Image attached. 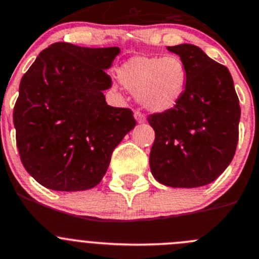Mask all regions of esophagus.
<instances>
[{
  "label": "esophagus",
  "instance_id": "esophagus-1",
  "mask_svg": "<svg viewBox=\"0 0 259 259\" xmlns=\"http://www.w3.org/2000/svg\"><path fill=\"white\" fill-rule=\"evenodd\" d=\"M134 115H135V118H137V121L139 122V124H143V122H146V115H144L143 112H142V111H139V110H137L134 112Z\"/></svg>",
  "mask_w": 259,
  "mask_h": 259
}]
</instances>
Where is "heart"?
I'll use <instances>...</instances> for the list:
<instances>
[{"instance_id": "obj_1", "label": "heart", "mask_w": 259, "mask_h": 259, "mask_svg": "<svg viewBox=\"0 0 259 259\" xmlns=\"http://www.w3.org/2000/svg\"><path fill=\"white\" fill-rule=\"evenodd\" d=\"M120 79L152 112H166L180 103L188 85L185 62L175 55L135 56L120 69Z\"/></svg>"}]
</instances>
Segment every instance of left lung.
<instances>
[{
  "label": "left lung",
  "instance_id": "obj_1",
  "mask_svg": "<svg viewBox=\"0 0 259 259\" xmlns=\"http://www.w3.org/2000/svg\"><path fill=\"white\" fill-rule=\"evenodd\" d=\"M185 62L188 85L175 108L149 115L154 143L151 172L171 188H198L216 180L230 165L239 139L240 106L229 69L199 47H167Z\"/></svg>",
  "mask_w": 259,
  "mask_h": 259
}]
</instances>
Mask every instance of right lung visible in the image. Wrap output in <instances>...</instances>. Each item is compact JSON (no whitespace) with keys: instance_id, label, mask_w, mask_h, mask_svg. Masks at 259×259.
Wrapping results in <instances>:
<instances>
[{"instance_id":"right-lung-1","label":"right lung","mask_w":259,"mask_h":259,"mask_svg":"<svg viewBox=\"0 0 259 259\" xmlns=\"http://www.w3.org/2000/svg\"><path fill=\"white\" fill-rule=\"evenodd\" d=\"M118 47L57 42L21 78L14 107L16 146L25 170L47 189L88 190L100 184L111 154L137 125L133 111L108 106L106 74Z\"/></svg>"}]
</instances>
